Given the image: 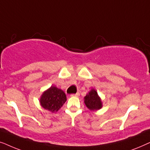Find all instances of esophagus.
<instances>
[{"label": "esophagus", "instance_id": "34e87169", "mask_svg": "<svg viewBox=\"0 0 150 150\" xmlns=\"http://www.w3.org/2000/svg\"><path fill=\"white\" fill-rule=\"evenodd\" d=\"M79 95H80V93H79V92H77V93H75V94H71V96H75V97H79Z\"/></svg>", "mask_w": 150, "mask_h": 150}]
</instances>
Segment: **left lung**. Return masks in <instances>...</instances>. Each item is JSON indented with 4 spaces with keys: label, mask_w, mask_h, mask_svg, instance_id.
Here are the masks:
<instances>
[{
    "label": "left lung",
    "mask_w": 150,
    "mask_h": 150,
    "mask_svg": "<svg viewBox=\"0 0 150 150\" xmlns=\"http://www.w3.org/2000/svg\"><path fill=\"white\" fill-rule=\"evenodd\" d=\"M84 102L85 106L91 111H96L101 109L103 106L101 98L95 89H91V91L88 92L84 98Z\"/></svg>",
    "instance_id": "1"
}]
</instances>
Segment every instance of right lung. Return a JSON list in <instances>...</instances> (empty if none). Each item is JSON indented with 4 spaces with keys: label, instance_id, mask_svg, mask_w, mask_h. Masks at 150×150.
Instances as JSON below:
<instances>
[{
    "label": "right lung",
    "instance_id": "right-lung-1",
    "mask_svg": "<svg viewBox=\"0 0 150 150\" xmlns=\"http://www.w3.org/2000/svg\"><path fill=\"white\" fill-rule=\"evenodd\" d=\"M66 100V95L62 89L55 86H51L43 92L40 99V103L44 109L54 112L62 107Z\"/></svg>",
    "mask_w": 150,
    "mask_h": 150
}]
</instances>
